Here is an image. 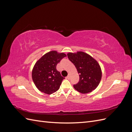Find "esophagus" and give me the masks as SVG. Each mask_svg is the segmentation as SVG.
<instances>
[{"mask_svg": "<svg viewBox=\"0 0 132 132\" xmlns=\"http://www.w3.org/2000/svg\"><path fill=\"white\" fill-rule=\"evenodd\" d=\"M70 74H68V75L67 77V79H70Z\"/></svg>", "mask_w": 132, "mask_h": 132, "instance_id": "34e87169", "label": "esophagus"}]
</instances>
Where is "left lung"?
I'll return each mask as SVG.
<instances>
[{
	"label": "left lung",
	"mask_w": 132,
	"mask_h": 132,
	"mask_svg": "<svg viewBox=\"0 0 132 132\" xmlns=\"http://www.w3.org/2000/svg\"><path fill=\"white\" fill-rule=\"evenodd\" d=\"M79 74V81L74 85L75 90L82 94H87L98 86L102 77L100 66L96 60L83 52L67 54Z\"/></svg>",
	"instance_id": "1"
}]
</instances>
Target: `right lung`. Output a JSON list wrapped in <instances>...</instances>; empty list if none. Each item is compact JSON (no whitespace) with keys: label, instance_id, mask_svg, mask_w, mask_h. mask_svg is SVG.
I'll return each mask as SVG.
<instances>
[{"label":"right lung","instance_id":"1","mask_svg":"<svg viewBox=\"0 0 132 132\" xmlns=\"http://www.w3.org/2000/svg\"><path fill=\"white\" fill-rule=\"evenodd\" d=\"M65 57L67 55L64 53L52 51L43 55L35 63L32 71V78L39 91L50 95L59 89L64 78L57 70L56 67Z\"/></svg>","mask_w":132,"mask_h":132}]
</instances>
